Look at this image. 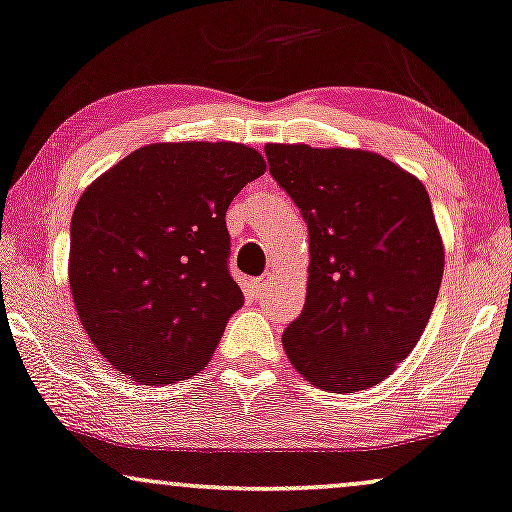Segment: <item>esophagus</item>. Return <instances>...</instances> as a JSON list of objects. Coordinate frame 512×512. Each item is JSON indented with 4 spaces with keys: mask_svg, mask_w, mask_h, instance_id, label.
Instances as JSON below:
<instances>
[{
    "mask_svg": "<svg viewBox=\"0 0 512 512\" xmlns=\"http://www.w3.org/2000/svg\"><path fill=\"white\" fill-rule=\"evenodd\" d=\"M271 281H274V278H271V274H264L260 278H255V281H252V293H255V297H262L264 293H267L269 286H271Z\"/></svg>",
    "mask_w": 512,
    "mask_h": 512,
    "instance_id": "34e87169",
    "label": "esophagus"
}]
</instances>
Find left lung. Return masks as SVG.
<instances>
[{"label":"left lung","mask_w":512,"mask_h":512,"mask_svg":"<svg viewBox=\"0 0 512 512\" xmlns=\"http://www.w3.org/2000/svg\"><path fill=\"white\" fill-rule=\"evenodd\" d=\"M264 153L309 229L307 300L283 333L290 364L328 392L378 385L416 347L442 286L428 191L359 148L267 144Z\"/></svg>","instance_id":"1"}]
</instances>
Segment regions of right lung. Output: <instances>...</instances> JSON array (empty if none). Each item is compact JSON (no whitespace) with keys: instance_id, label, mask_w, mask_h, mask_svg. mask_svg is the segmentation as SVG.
Listing matches in <instances>:
<instances>
[{"instance_id":"obj_1","label":"right lung","mask_w":512,"mask_h":512,"mask_svg":"<svg viewBox=\"0 0 512 512\" xmlns=\"http://www.w3.org/2000/svg\"><path fill=\"white\" fill-rule=\"evenodd\" d=\"M267 165L255 148H137L87 186L70 222L68 278L108 364L167 385L208 364L243 293L229 274L226 210Z\"/></svg>"}]
</instances>
